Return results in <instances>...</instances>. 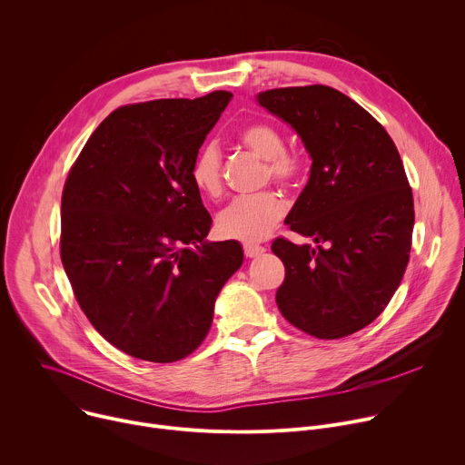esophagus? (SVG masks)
Listing matches in <instances>:
<instances>
[{
    "label": "esophagus",
    "mask_w": 465,
    "mask_h": 465,
    "mask_svg": "<svg viewBox=\"0 0 465 465\" xmlns=\"http://www.w3.org/2000/svg\"><path fill=\"white\" fill-rule=\"evenodd\" d=\"M264 250V246H261V244H253V242H244L242 244V252H244V255L246 257H257V255H261Z\"/></svg>",
    "instance_id": "obj_1"
}]
</instances>
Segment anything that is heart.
Listing matches in <instances>:
<instances>
[{"mask_svg":"<svg viewBox=\"0 0 465 465\" xmlns=\"http://www.w3.org/2000/svg\"><path fill=\"white\" fill-rule=\"evenodd\" d=\"M239 140L244 147L264 158L262 182L296 187L305 176L307 158L300 149L287 147L283 132L271 123H250L241 128ZM191 182L203 194L217 198L223 193V154L215 143L204 145L191 163ZM287 213L282 193L264 189L242 194L219 213L217 232L228 239L259 241Z\"/></svg>","mask_w":465,"mask_h":465,"instance_id":"1","label":"heart"}]
</instances>
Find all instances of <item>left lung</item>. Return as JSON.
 Wrapping results in <instances>:
<instances>
[{"label": "left lung", "mask_w": 465, "mask_h": 465, "mask_svg": "<svg viewBox=\"0 0 465 465\" xmlns=\"http://www.w3.org/2000/svg\"><path fill=\"white\" fill-rule=\"evenodd\" d=\"M257 101L292 124L312 158L285 223L318 246L274 239L285 264L276 303L311 337L353 335L384 311L409 264L414 198L401 156L384 126L335 88H276Z\"/></svg>", "instance_id": "left-lung-1"}]
</instances>
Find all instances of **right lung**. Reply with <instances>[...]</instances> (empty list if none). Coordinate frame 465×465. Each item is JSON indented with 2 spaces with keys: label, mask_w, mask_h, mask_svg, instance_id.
Segmentation results:
<instances>
[{
  "label": "right lung",
  "mask_w": 465,
  "mask_h": 465,
  "mask_svg": "<svg viewBox=\"0 0 465 465\" xmlns=\"http://www.w3.org/2000/svg\"><path fill=\"white\" fill-rule=\"evenodd\" d=\"M230 92L124 104L97 128L62 191L60 259L75 300L123 353L174 362L206 339L213 303L242 264L206 242L212 215L191 163Z\"/></svg>",
  "instance_id": "obj_1"
}]
</instances>
